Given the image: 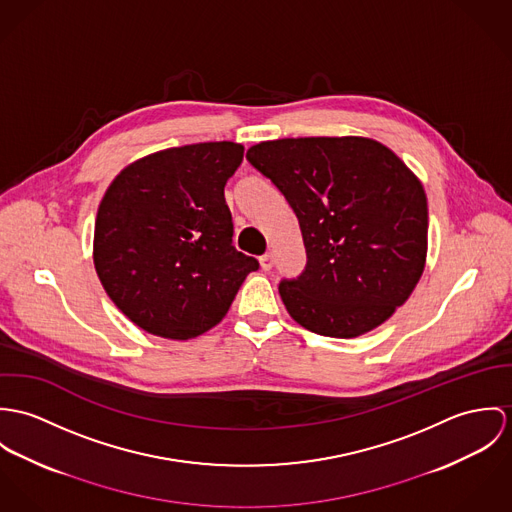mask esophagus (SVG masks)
Listing matches in <instances>:
<instances>
[{
    "label": "esophagus",
    "instance_id": "obj_1",
    "mask_svg": "<svg viewBox=\"0 0 512 512\" xmlns=\"http://www.w3.org/2000/svg\"><path fill=\"white\" fill-rule=\"evenodd\" d=\"M259 263H261V269H263V271H271V269H273L275 259H273V255H271V253H265L263 257H259Z\"/></svg>",
    "mask_w": 512,
    "mask_h": 512
}]
</instances>
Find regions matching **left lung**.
I'll return each instance as SVG.
<instances>
[{
	"label": "left lung",
	"instance_id": "obj_1",
	"mask_svg": "<svg viewBox=\"0 0 512 512\" xmlns=\"http://www.w3.org/2000/svg\"><path fill=\"white\" fill-rule=\"evenodd\" d=\"M247 161L294 210L308 263L279 292L294 322L357 338L387 322L420 281L428 202L418 176L369 137H298L253 145Z\"/></svg>",
	"mask_w": 512,
	"mask_h": 512
}]
</instances>
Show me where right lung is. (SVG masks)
Listing matches in <instances>:
<instances>
[{
  "label": "right lung",
  "mask_w": 512,
  "mask_h": 512,
  "mask_svg": "<svg viewBox=\"0 0 512 512\" xmlns=\"http://www.w3.org/2000/svg\"><path fill=\"white\" fill-rule=\"evenodd\" d=\"M243 145L194 143L133 161L108 186L94 267L115 306L147 334L190 340L224 320L255 257L231 245L224 186Z\"/></svg>",
  "instance_id": "obj_1"
}]
</instances>
